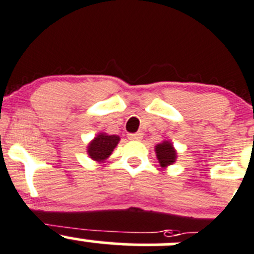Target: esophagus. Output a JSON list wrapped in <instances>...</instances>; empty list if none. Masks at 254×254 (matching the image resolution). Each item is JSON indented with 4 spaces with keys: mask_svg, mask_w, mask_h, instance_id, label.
<instances>
[{
    "mask_svg": "<svg viewBox=\"0 0 254 254\" xmlns=\"http://www.w3.org/2000/svg\"><path fill=\"white\" fill-rule=\"evenodd\" d=\"M127 137H129L130 140H135V141H136V140H141L142 134L141 132H135V134H129Z\"/></svg>",
    "mask_w": 254,
    "mask_h": 254,
    "instance_id": "obj_1",
    "label": "esophagus"
}]
</instances>
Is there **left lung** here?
I'll return each instance as SVG.
<instances>
[{"label":"left lung","instance_id":"obj_1","mask_svg":"<svg viewBox=\"0 0 254 254\" xmlns=\"http://www.w3.org/2000/svg\"><path fill=\"white\" fill-rule=\"evenodd\" d=\"M155 152H156V157L160 162V166L166 167L176 161V150H175L174 145L167 141V140L157 144L155 146Z\"/></svg>","mask_w":254,"mask_h":254}]
</instances>
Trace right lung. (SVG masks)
Masks as SVG:
<instances>
[{
	"instance_id": "obj_1",
	"label": "right lung",
	"mask_w": 254,
	"mask_h": 254,
	"mask_svg": "<svg viewBox=\"0 0 254 254\" xmlns=\"http://www.w3.org/2000/svg\"><path fill=\"white\" fill-rule=\"evenodd\" d=\"M120 137L118 135H108L104 132L98 134L88 145V155L90 159L98 162L105 161L117 147Z\"/></svg>"
}]
</instances>
